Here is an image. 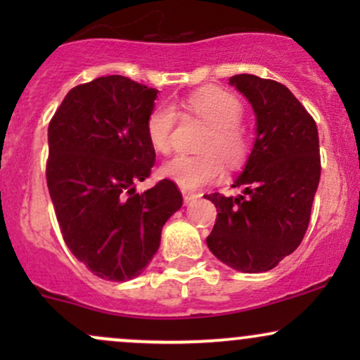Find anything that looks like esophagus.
<instances>
[{"label":"esophagus","mask_w":360,"mask_h":360,"mask_svg":"<svg viewBox=\"0 0 360 360\" xmlns=\"http://www.w3.org/2000/svg\"><path fill=\"white\" fill-rule=\"evenodd\" d=\"M183 198H184V203H191V201L196 200V198H200V194L191 193V191H183Z\"/></svg>","instance_id":"obj_1"}]
</instances>
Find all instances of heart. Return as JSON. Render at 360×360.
Returning a JSON list of instances; mask_svg holds the SVG:
<instances>
[{
	"mask_svg": "<svg viewBox=\"0 0 360 360\" xmlns=\"http://www.w3.org/2000/svg\"><path fill=\"white\" fill-rule=\"evenodd\" d=\"M181 113L196 118L206 125L196 155H176L160 169L164 177L174 181L183 189H198L213 183L229 169L240 167L250 152L249 130L240 122L242 101L230 91L203 88L186 94L179 101ZM177 111L167 103H160L148 111L146 134L150 147L159 154H169L174 146Z\"/></svg>",
	"mask_w": 360,
	"mask_h": 360,
	"instance_id": "1",
	"label": "heart"
}]
</instances>
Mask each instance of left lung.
I'll return each mask as SVG.
<instances>
[{"mask_svg": "<svg viewBox=\"0 0 360 360\" xmlns=\"http://www.w3.org/2000/svg\"><path fill=\"white\" fill-rule=\"evenodd\" d=\"M257 117V139L232 188L238 196L206 194L217 221L206 238L221 262L242 272L271 271L300 247L320 183L316 123L278 81L252 74L230 77Z\"/></svg>", "mask_w": 360, "mask_h": 360, "instance_id": "8db88e82", "label": "left lung"}]
</instances>
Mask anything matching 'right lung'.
Masks as SVG:
<instances>
[{
  "label": "right lung",
  "mask_w": 360,
  "mask_h": 360,
  "mask_svg": "<svg viewBox=\"0 0 360 360\" xmlns=\"http://www.w3.org/2000/svg\"><path fill=\"white\" fill-rule=\"evenodd\" d=\"M157 89L103 76L68 93L49 123L47 176L65 245L98 278L128 281L147 267L183 205L171 179L142 194L155 150L146 134Z\"/></svg>",
  "instance_id": "add662e5"
}]
</instances>
